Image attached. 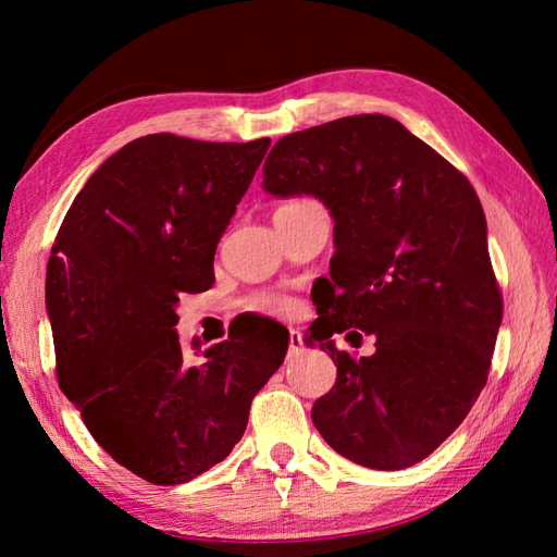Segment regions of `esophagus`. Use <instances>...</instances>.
I'll return each mask as SVG.
<instances>
[{"instance_id":"34e87169","label":"esophagus","mask_w":557,"mask_h":557,"mask_svg":"<svg viewBox=\"0 0 557 557\" xmlns=\"http://www.w3.org/2000/svg\"><path fill=\"white\" fill-rule=\"evenodd\" d=\"M304 349V335L297 327L289 330V354H299Z\"/></svg>"}]
</instances>
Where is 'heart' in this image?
Returning <instances> with one entry per match:
<instances>
[{
  "instance_id": "b5f03b06",
  "label": "heart",
  "mask_w": 557,
  "mask_h": 557,
  "mask_svg": "<svg viewBox=\"0 0 557 557\" xmlns=\"http://www.w3.org/2000/svg\"><path fill=\"white\" fill-rule=\"evenodd\" d=\"M246 309L260 315L282 318L294 311V301L292 297H287V294H280V292H258L253 297L246 299Z\"/></svg>"
}]
</instances>
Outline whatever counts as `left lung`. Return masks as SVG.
Masks as SVG:
<instances>
[{
  "label": "left lung",
  "instance_id": "left-lung-1",
  "mask_svg": "<svg viewBox=\"0 0 557 557\" xmlns=\"http://www.w3.org/2000/svg\"><path fill=\"white\" fill-rule=\"evenodd\" d=\"M272 196L311 194L335 218L318 342L337 381L315 399L325 443L369 469L429 457L488 381L503 294L474 186L393 116L354 114L280 138L263 168ZM376 337L354 360L335 332Z\"/></svg>",
  "mask_w": 557,
  "mask_h": 557
}]
</instances>
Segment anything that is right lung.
Returning a JSON list of instances; mask_svg holds the SVG:
<instances>
[{
  "instance_id": "add662e5",
  "label": "right lung",
  "mask_w": 557,
  "mask_h": 557,
  "mask_svg": "<svg viewBox=\"0 0 557 557\" xmlns=\"http://www.w3.org/2000/svg\"><path fill=\"white\" fill-rule=\"evenodd\" d=\"M270 138L210 144L140 136L71 203L47 260L57 381L96 443L156 486L232 453L289 337L232 335L188 363L180 294L212 287V258Z\"/></svg>"
}]
</instances>
